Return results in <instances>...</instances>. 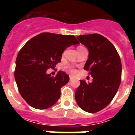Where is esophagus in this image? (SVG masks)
<instances>
[{
    "instance_id": "34e87169",
    "label": "esophagus",
    "mask_w": 135,
    "mask_h": 135,
    "mask_svg": "<svg viewBox=\"0 0 135 135\" xmlns=\"http://www.w3.org/2000/svg\"><path fill=\"white\" fill-rule=\"evenodd\" d=\"M69 79L70 80H73L74 79V77L72 76H69Z\"/></svg>"
}]
</instances>
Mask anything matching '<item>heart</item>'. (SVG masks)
<instances>
[{
  "mask_svg": "<svg viewBox=\"0 0 135 135\" xmlns=\"http://www.w3.org/2000/svg\"><path fill=\"white\" fill-rule=\"evenodd\" d=\"M71 73H75V70L71 69Z\"/></svg>",
  "mask_w": 135,
  "mask_h": 135,
  "instance_id": "1",
  "label": "heart"
}]
</instances>
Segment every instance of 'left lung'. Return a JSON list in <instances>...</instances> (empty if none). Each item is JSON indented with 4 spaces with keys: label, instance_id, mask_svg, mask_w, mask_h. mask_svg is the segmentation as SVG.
<instances>
[{
    "label": "left lung",
    "instance_id": "obj_1",
    "mask_svg": "<svg viewBox=\"0 0 135 135\" xmlns=\"http://www.w3.org/2000/svg\"><path fill=\"white\" fill-rule=\"evenodd\" d=\"M76 38L88 50L84 69L90 71L93 79L89 83L80 80L75 99L83 111L96 113L107 107L117 92L121 81V61L115 47L102 35H82Z\"/></svg>",
    "mask_w": 135,
    "mask_h": 135
}]
</instances>
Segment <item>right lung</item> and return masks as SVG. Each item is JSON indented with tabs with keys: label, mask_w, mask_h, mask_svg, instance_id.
<instances>
[{
	"label": "right lung",
	"mask_w": 135,
	"mask_h": 135,
	"mask_svg": "<svg viewBox=\"0 0 135 135\" xmlns=\"http://www.w3.org/2000/svg\"><path fill=\"white\" fill-rule=\"evenodd\" d=\"M78 44L74 36L42 33L21 49L16 59L15 78L20 94L31 107L45 109L58 101L61 88L69 77L61 71L52 76L47 70L61 61L67 47Z\"/></svg>",
	"instance_id": "right-lung-1"
}]
</instances>
